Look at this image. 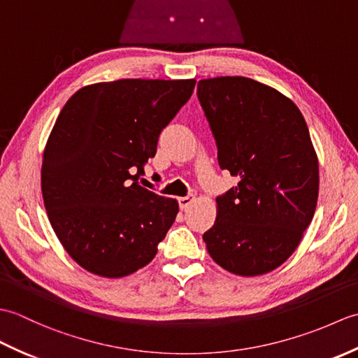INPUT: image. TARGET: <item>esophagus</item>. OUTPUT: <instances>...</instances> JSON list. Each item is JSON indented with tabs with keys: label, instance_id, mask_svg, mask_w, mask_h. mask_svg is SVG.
<instances>
[{
	"label": "esophagus",
	"instance_id": "obj_1",
	"mask_svg": "<svg viewBox=\"0 0 358 358\" xmlns=\"http://www.w3.org/2000/svg\"><path fill=\"white\" fill-rule=\"evenodd\" d=\"M194 200H195V196H194V195L180 196V199H178V204H180V208H181V209H187V208L191 206V204L194 203Z\"/></svg>",
	"mask_w": 358,
	"mask_h": 358
}]
</instances>
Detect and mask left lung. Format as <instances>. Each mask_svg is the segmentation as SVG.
Segmentation results:
<instances>
[{"instance_id": "left-lung-1", "label": "left lung", "mask_w": 358, "mask_h": 358, "mask_svg": "<svg viewBox=\"0 0 358 358\" xmlns=\"http://www.w3.org/2000/svg\"><path fill=\"white\" fill-rule=\"evenodd\" d=\"M218 149L238 185L217 196V220L203 240L217 264L254 277L283 264L313 222L318 162L299 108L278 90L245 77L196 86Z\"/></svg>"}]
</instances>
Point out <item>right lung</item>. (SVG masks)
Returning <instances> with one entry per match:
<instances>
[{
    "instance_id": "add662e5",
    "label": "right lung",
    "mask_w": 358,
    "mask_h": 358,
    "mask_svg": "<svg viewBox=\"0 0 358 358\" xmlns=\"http://www.w3.org/2000/svg\"><path fill=\"white\" fill-rule=\"evenodd\" d=\"M195 80H118L75 92L45 144L41 191L58 240L81 268L120 278L154 260L178 203L136 180Z\"/></svg>"
}]
</instances>
